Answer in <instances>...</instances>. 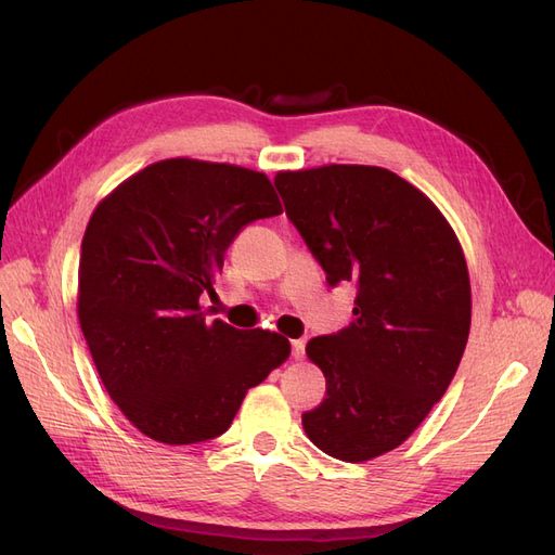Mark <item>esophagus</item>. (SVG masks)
I'll return each mask as SVG.
<instances>
[{"mask_svg":"<svg viewBox=\"0 0 555 555\" xmlns=\"http://www.w3.org/2000/svg\"><path fill=\"white\" fill-rule=\"evenodd\" d=\"M304 354H306V340L304 338L292 340V357L298 361V359H304Z\"/></svg>","mask_w":555,"mask_h":555,"instance_id":"1","label":"esophagus"}]
</instances>
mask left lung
I'll use <instances>...</instances> for the list:
<instances>
[{
  "label": "left lung",
  "mask_w": 555,
  "mask_h": 555,
  "mask_svg": "<svg viewBox=\"0 0 555 555\" xmlns=\"http://www.w3.org/2000/svg\"><path fill=\"white\" fill-rule=\"evenodd\" d=\"M275 188L331 287H357L351 324L306 347L326 398L304 428L333 459L371 461L410 438L459 371L473 314L461 243L424 192L379 166L282 171Z\"/></svg>",
  "instance_id": "1"
}]
</instances>
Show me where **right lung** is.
I'll return each mask as SVG.
<instances>
[{
    "instance_id": "right-lung-1",
    "label": "right lung",
    "mask_w": 555,
    "mask_h": 555,
    "mask_svg": "<svg viewBox=\"0 0 555 555\" xmlns=\"http://www.w3.org/2000/svg\"><path fill=\"white\" fill-rule=\"evenodd\" d=\"M280 212L263 173L182 157L150 164L92 212L78 266L80 328L108 396L147 438H217L247 389L287 361V338L208 322L198 306L215 294L238 231Z\"/></svg>"
}]
</instances>
